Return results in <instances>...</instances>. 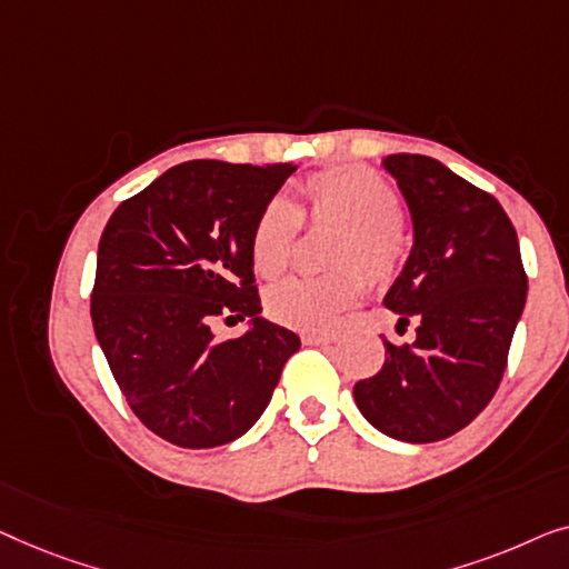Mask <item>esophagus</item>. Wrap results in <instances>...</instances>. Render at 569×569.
<instances>
[{
    "label": "esophagus",
    "instance_id": "esophagus-1",
    "mask_svg": "<svg viewBox=\"0 0 569 569\" xmlns=\"http://www.w3.org/2000/svg\"><path fill=\"white\" fill-rule=\"evenodd\" d=\"M303 342L307 346H332L335 335H325V332H307L303 335Z\"/></svg>",
    "mask_w": 569,
    "mask_h": 569
}]
</instances>
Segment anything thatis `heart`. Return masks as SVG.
Returning <instances> with one entry per match:
<instances>
[{
    "mask_svg": "<svg viewBox=\"0 0 569 569\" xmlns=\"http://www.w3.org/2000/svg\"><path fill=\"white\" fill-rule=\"evenodd\" d=\"M303 201L311 219L342 227L335 250V266L342 270L276 283L266 296V307L270 317L296 330L327 332L366 291L363 276L348 266L363 268L373 281H387L402 262L405 242L397 227L402 203L391 186L363 167H338L311 174L303 182ZM299 223V211L286 198H273L262 208L250 239L252 266L260 276L276 278L288 268Z\"/></svg>",
    "mask_w": 569,
    "mask_h": 569,
    "instance_id": "1",
    "label": "heart"
}]
</instances>
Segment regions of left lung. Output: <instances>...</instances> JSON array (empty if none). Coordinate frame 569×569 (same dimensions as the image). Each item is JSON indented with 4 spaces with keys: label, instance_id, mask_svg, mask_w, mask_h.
Instances as JSON below:
<instances>
[{
    "label": "left lung",
    "instance_id": "8db88e82",
    "mask_svg": "<svg viewBox=\"0 0 569 569\" xmlns=\"http://www.w3.org/2000/svg\"><path fill=\"white\" fill-rule=\"evenodd\" d=\"M412 221V250L383 296L412 346L383 338L381 371L358 381V410L383 436L433 443L459 433L500 387L526 303V273L513 223L490 193L443 162L389 154Z\"/></svg>",
    "mask_w": 569,
    "mask_h": 569
}]
</instances>
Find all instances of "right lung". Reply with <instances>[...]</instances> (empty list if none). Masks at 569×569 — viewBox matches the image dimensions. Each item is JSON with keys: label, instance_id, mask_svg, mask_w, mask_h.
<instances>
[{"label": "right lung", "instance_id": "1", "mask_svg": "<svg viewBox=\"0 0 569 569\" xmlns=\"http://www.w3.org/2000/svg\"><path fill=\"white\" fill-rule=\"evenodd\" d=\"M296 167L182 162L110 216L98 247L92 327L143 426L182 448L244 436L266 412L299 335L262 317L250 239ZM219 316L247 318L216 341Z\"/></svg>", "mask_w": 569, "mask_h": 569}]
</instances>
